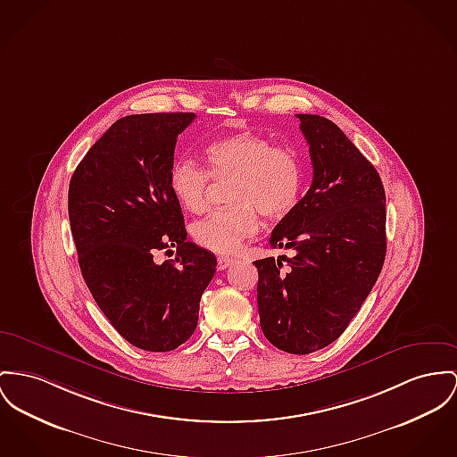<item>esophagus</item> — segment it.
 I'll use <instances>...</instances> for the list:
<instances>
[{
    "instance_id": "1",
    "label": "esophagus",
    "mask_w": 457,
    "mask_h": 457,
    "mask_svg": "<svg viewBox=\"0 0 457 457\" xmlns=\"http://www.w3.org/2000/svg\"><path fill=\"white\" fill-rule=\"evenodd\" d=\"M232 263H234V260H232V258L220 256V258H218V270H225V269H228Z\"/></svg>"
}]
</instances>
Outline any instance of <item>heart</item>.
Returning a JSON list of instances; mask_svg holds the SVG:
<instances>
[{
    "label": "heart",
    "instance_id": "b5f03b06",
    "mask_svg": "<svg viewBox=\"0 0 457 457\" xmlns=\"http://www.w3.org/2000/svg\"><path fill=\"white\" fill-rule=\"evenodd\" d=\"M210 171L192 159H177L170 168V190L188 213L208 208V188L214 180H232L230 208L199 220L192 237L204 249L234 254L244 239L258 232V212L280 220L295 212L303 194L304 170L300 155L274 142L243 131L218 138L206 147Z\"/></svg>",
    "mask_w": 457,
    "mask_h": 457
}]
</instances>
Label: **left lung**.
Wrapping results in <instances>:
<instances>
[{
	"label": "left lung",
	"instance_id": "left-lung-1",
	"mask_svg": "<svg viewBox=\"0 0 457 457\" xmlns=\"http://www.w3.org/2000/svg\"><path fill=\"white\" fill-rule=\"evenodd\" d=\"M298 120L313 180L270 236L274 249L293 256L254 267L263 335L282 352L306 355L343 335L376 284L386 254V197L376 168L335 122Z\"/></svg>",
	"mask_w": 457,
	"mask_h": 457
}]
</instances>
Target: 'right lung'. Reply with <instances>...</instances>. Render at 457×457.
Here are the masks:
<instances>
[{"instance_id": "right-lung-1", "label": "right lung", "mask_w": 457, "mask_h": 457, "mask_svg": "<svg viewBox=\"0 0 457 457\" xmlns=\"http://www.w3.org/2000/svg\"><path fill=\"white\" fill-rule=\"evenodd\" d=\"M192 112L133 114L114 122L69 183V221L93 300L137 348L170 352L195 331L213 278V253L187 241L170 190L177 138ZM178 249L155 264V250Z\"/></svg>"}]
</instances>
